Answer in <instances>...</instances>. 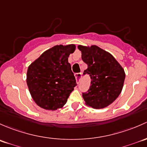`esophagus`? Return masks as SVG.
I'll return each instance as SVG.
<instances>
[{"label":"esophagus","mask_w":147,"mask_h":147,"mask_svg":"<svg viewBox=\"0 0 147 147\" xmlns=\"http://www.w3.org/2000/svg\"><path fill=\"white\" fill-rule=\"evenodd\" d=\"M74 76H75V78H76V80L77 82H79L80 79H81V76H82V74L81 73H76L74 74Z\"/></svg>","instance_id":"34e87169"}]
</instances>
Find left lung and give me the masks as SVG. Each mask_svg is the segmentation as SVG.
Here are the masks:
<instances>
[{"label":"left lung","instance_id":"obj_1","mask_svg":"<svg viewBox=\"0 0 147 147\" xmlns=\"http://www.w3.org/2000/svg\"><path fill=\"white\" fill-rule=\"evenodd\" d=\"M78 49L88 65L84 74H89L91 78L90 88L83 93L86 105L94 109L107 107L122 91L125 78L123 68L111 54L96 45H78Z\"/></svg>","mask_w":147,"mask_h":147}]
</instances>
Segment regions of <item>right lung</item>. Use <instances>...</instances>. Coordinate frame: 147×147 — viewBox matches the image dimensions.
I'll return each instance as SVG.
<instances>
[{
  "instance_id": "obj_1",
  "label": "right lung",
  "mask_w": 147,
  "mask_h": 147,
  "mask_svg": "<svg viewBox=\"0 0 147 147\" xmlns=\"http://www.w3.org/2000/svg\"><path fill=\"white\" fill-rule=\"evenodd\" d=\"M74 45H56L42 53L29 66L27 84L38 106L48 110L61 108L76 86L68 61Z\"/></svg>"
}]
</instances>
